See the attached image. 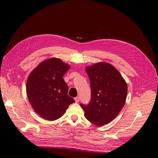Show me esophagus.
I'll return each mask as SVG.
<instances>
[{
	"label": "esophagus",
	"instance_id": "obj_1",
	"mask_svg": "<svg viewBox=\"0 0 158 158\" xmlns=\"http://www.w3.org/2000/svg\"><path fill=\"white\" fill-rule=\"evenodd\" d=\"M74 100H75L76 103H78L79 101H80V98H79L78 96V97H76V98H74Z\"/></svg>",
	"mask_w": 158,
	"mask_h": 158
}]
</instances>
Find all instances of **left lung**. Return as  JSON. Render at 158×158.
Wrapping results in <instances>:
<instances>
[{"label":"left lung","mask_w":158,"mask_h":158,"mask_svg":"<svg viewBox=\"0 0 158 158\" xmlns=\"http://www.w3.org/2000/svg\"><path fill=\"white\" fill-rule=\"evenodd\" d=\"M91 87V100L80 104L85 117L98 126L112 121L125 106L127 84L118 71L111 64L95 63L85 68Z\"/></svg>","instance_id":"8db88e82"}]
</instances>
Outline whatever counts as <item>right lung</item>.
<instances>
[{"label":"right lung","mask_w":158,"mask_h":158,"mask_svg":"<svg viewBox=\"0 0 158 158\" xmlns=\"http://www.w3.org/2000/svg\"><path fill=\"white\" fill-rule=\"evenodd\" d=\"M70 69L60 59L43 61L28 76L27 98L33 110L46 120L55 121L65 113L74 99L68 95V85L63 76Z\"/></svg>","instance_id":"add662e5"}]
</instances>
